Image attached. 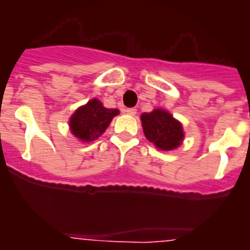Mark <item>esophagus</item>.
I'll list each match as a JSON object with an SVG mask.
<instances>
[{
	"mask_svg": "<svg viewBox=\"0 0 250 250\" xmlns=\"http://www.w3.org/2000/svg\"><path fill=\"white\" fill-rule=\"evenodd\" d=\"M125 112H127L128 115H130V116H134L135 113H137V109H134V107H129V109L125 110Z\"/></svg>",
	"mask_w": 250,
	"mask_h": 250,
	"instance_id": "1",
	"label": "esophagus"
}]
</instances>
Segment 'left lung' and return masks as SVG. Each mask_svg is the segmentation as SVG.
Here are the masks:
<instances>
[{"label":"left lung","mask_w":250,"mask_h":250,"mask_svg":"<svg viewBox=\"0 0 250 250\" xmlns=\"http://www.w3.org/2000/svg\"><path fill=\"white\" fill-rule=\"evenodd\" d=\"M143 129L146 139L160 150H173L183 141L184 133L180 122L165 110H155L141 115Z\"/></svg>","instance_id":"obj_1"}]
</instances>
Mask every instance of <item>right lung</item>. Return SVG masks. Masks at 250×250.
<instances>
[{"mask_svg":"<svg viewBox=\"0 0 250 250\" xmlns=\"http://www.w3.org/2000/svg\"><path fill=\"white\" fill-rule=\"evenodd\" d=\"M116 115H118V110L106 109L99 100L93 99L72 115L70 128L78 139L92 141L105 132Z\"/></svg>","mask_w":250,"mask_h":250,"instance_id":"obj_1","label":"right lung"}]
</instances>
